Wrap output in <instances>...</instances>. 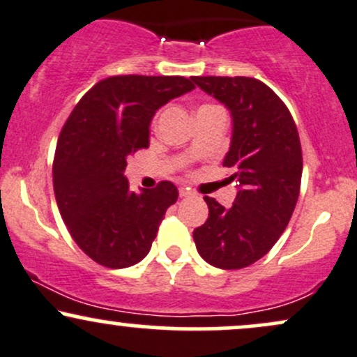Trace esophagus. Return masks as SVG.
Instances as JSON below:
<instances>
[{
	"mask_svg": "<svg viewBox=\"0 0 357 357\" xmlns=\"http://www.w3.org/2000/svg\"><path fill=\"white\" fill-rule=\"evenodd\" d=\"M179 196H181V198H190V196H192V192L190 190H186V188H181V190H179Z\"/></svg>",
	"mask_w": 357,
	"mask_h": 357,
	"instance_id": "obj_1",
	"label": "esophagus"
}]
</instances>
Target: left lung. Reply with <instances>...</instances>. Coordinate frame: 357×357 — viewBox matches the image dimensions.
<instances>
[{
  "mask_svg": "<svg viewBox=\"0 0 357 357\" xmlns=\"http://www.w3.org/2000/svg\"><path fill=\"white\" fill-rule=\"evenodd\" d=\"M195 84L231 116V142L223 159L236 181L230 208L204 196L208 220L192 231L196 250L216 268L255 264L277 243L297 204L302 149L289 109L264 82L250 77H195Z\"/></svg>",
  "mask_w": 357,
  "mask_h": 357,
  "instance_id": "obj_1",
  "label": "left lung"
}]
</instances>
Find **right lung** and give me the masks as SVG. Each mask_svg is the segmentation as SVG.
Segmentation results:
<instances>
[{"label":"right lung","instance_id":"add662e5","mask_svg":"<svg viewBox=\"0 0 357 357\" xmlns=\"http://www.w3.org/2000/svg\"><path fill=\"white\" fill-rule=\"evenodd\" d=\"M184 77H109L82 97L61 129L53 190L72 238L97 264L132 267L149 253L159 225L178 199L173 183L129 190L127 158L149 146L155 110L191 92Z\"/></svg>","mask_w":357,"mask_h":357}]
</instances>
